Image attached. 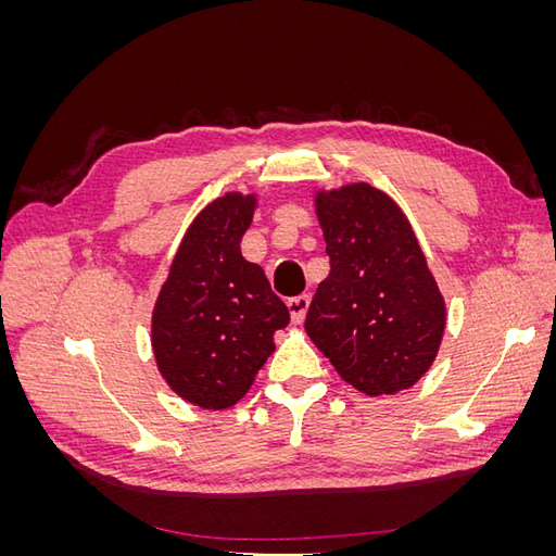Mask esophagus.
<instances>
[{
    "label": "esophagus",
    "instance_id": "esophagus-1",
    "mask_svg": "<svg viewBox=\"0 0 556 556\" xmlns=\"http://www.w3.org/2000/svg\"><path fill=\"white\" fill-rule=\"evenodd\" d=\"M308 304H311L308 294H299V296H292V299L288 301V308H290V315H292V323H296V325H299L301 319L306 317Z\"/></svg>",
    "mask_w": 556,
    "mask_h": 556
}]
</instances>
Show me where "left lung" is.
<instances>
[{
    "mask_svg": "<svg viewBox=\"0 0 556 556\" xmlns=\"http://www.w3.org/2000/svg\"><path fill=\"white\" fill-rule=\"evenodd\" d=\"M331 271L317 285L306 333L366 396L422 378L443 341L445 299L396 201L368 182L315 194Z\"/></svg>",
    "mask_w": 556,
    "mask_h": 556,
    "instance_id": "8db88e82",
    "label": "left lung"
}]
</instances>
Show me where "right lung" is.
<instances>
[{
	"instance_id": "obj_1",
	"label": "right lung",
	"mask_w": 556,
	"mask_h": 556,
	"mask_svg": "<svg viewBox=\"0 0 556 556\" xmlns=\"http://www.w3.org/2000/svg\"><path fill=\"white\" fill-rule=\"evenodd\" d=\"M255 194L227 192L185 231L153 311V352L162 378L188 403L225 410L241 401L276 350L290 311L264 268L241 255Z\"/></svg>"
}]
</instances>
